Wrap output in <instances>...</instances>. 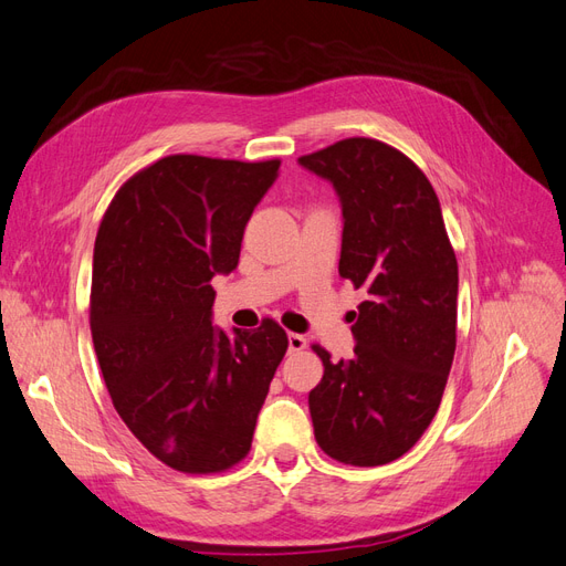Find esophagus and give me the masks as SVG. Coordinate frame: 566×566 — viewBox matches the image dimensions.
Wrapping results in <instances>:
<instances>
[{
  "instance_id": "1",
  "label": "esophagus",
  "mask_w": 566,
  "mask_h": 566,
  "mask_svg": "<svg viewBox=\"0 0 566 566\" xmlns=\"http://www.w3.org/2000/svg\"><path fill=\"white\" fill-rule=\"evenodd\" d=\"M306 347V337L300 333H290L287 335V349L290 352H302Z\"/></svg>"
}]
</instances>
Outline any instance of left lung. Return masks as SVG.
<instances>
[{
  "mask_svg": "<svg viewBox=\"0 0 566 566\" xmlns=\"http://www.w3.org/2000/svg\"><path fill=\"white\" fill-rule=\"evenodd\" d=\"M342 205L339 276L364 287L354 356L310 391L318 447L356 468L401 458L430 427L455 354L458 262L422 169L382 142L342 139L302 156Z\"/></svg>",
  "mask_w": 566,
  "mask_h": 566,
  "instance_id": "left-lung-1",
  "label": "left lung"
}]
</instances>
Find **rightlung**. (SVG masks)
Returning <instances> with one entry per match:
<instances>
[{
    "mask_svg": "<svg viewBox=\"0 0 566 566\" xmlns=\"http://www.w3.org/2000/svg\"><path fill=\"white\" fill-rule=\"evenodd\" d=\"M281 160L167 156L115 193L94 243L90 325L113 406L165 465L233 468L287 349L276 321L254 333L212 325L217 273H231L243 231Z\"/></svg>",
    "mask_w": 566,
    "mask_h": 566,
    "instance_id": "1",
    "label": "right lung"
}]
</instances>
